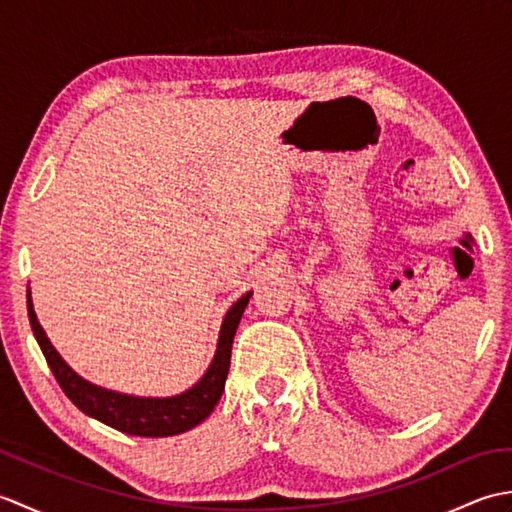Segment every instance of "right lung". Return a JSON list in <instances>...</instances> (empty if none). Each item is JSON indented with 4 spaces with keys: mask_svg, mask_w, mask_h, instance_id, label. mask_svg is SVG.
I'll list each match as a JSON object with an SVG mask.
<instances>
[{
    "mask_svg": "<svg viewBox=\"0 0 512 512\" xmlns=\"http://www.w3.org/2000/svg\"><path fill=\"white\" fill-rule=\"evenodd\" d=\"M250 295H253V292H246V295L237 303H233V308L226 312L222 330H220V341H217L215 358L209 365V369H206V374L202 376L200 383L173 398H136V396L116 394V391H107L103 387L88 383V380L76 376L72 369L65 365L63 358L48 341L46 332H43V328L37 321L35 310H32L30 292H28V319L41 352L46 356L50 372L54 374V378H57L63 394L68 396L74 405L85 413V416L101 420L103 424H107V427L129 433V436L167 438V436H178V433L189 431L195 427V424H200L204 418H209V413L215 409L217 400L222 398L228 367H231L233 336L237 332L239 319H242V314L248 306Z\"/></svg>",
    "mask_w": 512,
    "mask_h": 512,
    "instance_id": "right-lung-1",
    "label": "right lung"
}]
</instances>
